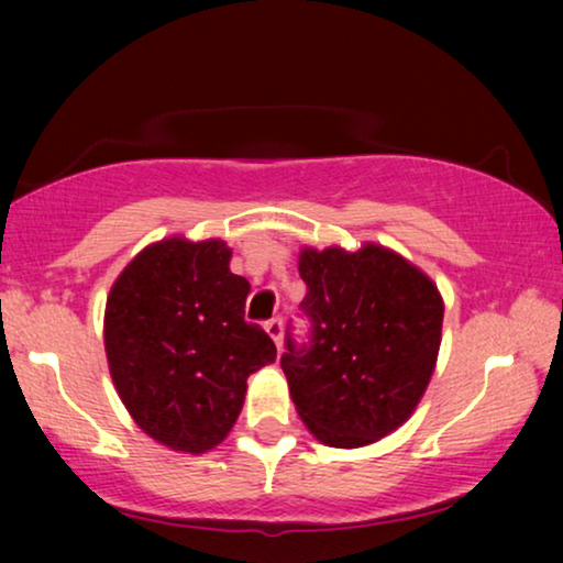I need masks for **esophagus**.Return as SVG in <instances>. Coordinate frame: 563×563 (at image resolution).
<instances>
[{"label": "esophagus", "instance_id": "obj_1", "mask_svg": "<svg viewBox=\"0 0 563 563\" xmlns=\"http://www.w3.org/2000/svg\"><path fill=\"white\" fill-rule=\"evenodd\" d=\"M266 333L272 335V341L276 343V349H282V338H284V322L279 318H272L266 322Z\"/></svg>", "mask_w": 563, "mask_h": 563}]
</instances>
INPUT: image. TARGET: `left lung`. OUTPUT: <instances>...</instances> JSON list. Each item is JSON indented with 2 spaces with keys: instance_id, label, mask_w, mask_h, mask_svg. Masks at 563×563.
Here are the masks:
<instances>
[{
  "instance_id": "obj_1",
  "label": "left lung",
  "mask_w": 563,
  "mask_h": 563,
  "mask_svg": "<svg viewBox=\"0 0 563 563\" xmlns=\"http://www.w3.org/2000/svg\"><path fill=\"white\" fill-rule=\"evenodd\" d=\"M310 345L287 338L282 368L297 415L320 443L361 449L395 433L435 372L443 297L391 249L299 251Z\"/></svg>"
}]
</instances>
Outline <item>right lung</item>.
Here are the masks:
<instances>
[{
    "label": "right lung",
    "mask_w": 563,
    "mask_h": 563,
    "mask_svg": "<svg viewBox=\"0 0 563 563\" xmlns=\"http://www.w3.org/2000/svg\"><path fill=\"white\" fill-rule=\"evenodd\" d=\"M225 241L174 235L145 245L114 279L104 351L114 389L153 441L205 453L243 410L249 376L276 345L243 320L251 284L230 272Z\"/></svg>",
    "instance_id": "add662e5"
}]
</instances>
